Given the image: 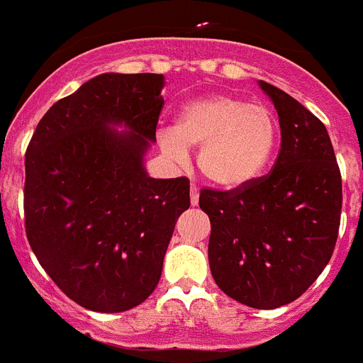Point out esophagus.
<instances>
[{
  "instance_id": "esophagus-1",
  "label": "esophagus",
  "mask_w": 363,
  "mask_h": 363,
  "mask_svg": "<svg viewBox=\"0 0 363 363\" xmlns=\"http://www.w3.org/2000/svg\"><path fill=\"white\" fill-rule=\"evenodd\" d=\"M198 200H200V191L194 184L191 185V203L192 205H198Z\"/></svg>"
}]
</instances>
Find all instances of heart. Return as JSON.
Returning <instances> with one entry per match:
<instances>
[{
	"mask_svg": "<svg viewBox=\"0 0 363 363\" xmlns=\"http://www.w3.org/2000/svg\"><path fill=\"white\" fill-rule=\"evenodd\" d=\"M278 143V120L264 104L233 94L192 99L176 112L172 129L158 133L167 158L184 163L191 147L198 169L221 189H242L264 174Z\"/></svg>",
	"mask_w": 363,
	"mask_h": 363,
	"instance_id": "obj_1",
	"label": "heart"
}]
</instances>
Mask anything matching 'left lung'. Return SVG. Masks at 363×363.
Instances as JSON below:
<instances>
[{"label":"left lung","mask_w":363,"mask_h":363,"mask_svg":"<svg viewBox=\"0 0 363 363\" xmlns=\"http://www.w3.org/2000/svg\"><path fill=\"white\" fill-rule=\"evenodd\" d=\"M278 112L281 147L267 176L200 194L211 220L209 265L227 296L277 309L306 293L338 238L342 176L325 125L278 86L258 82Z\"/></svg>","instance_id":"left-lung-1"}]
</instances>
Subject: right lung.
Segmentation results:
<instances>
[{
  "label": "right lung",
  "instance_id": "obj_1",
  "mask_svg": "<svg viewBox=\"0 0 363 363\" xmlns=\"http://www.w3.org/2000/svg\"><path fill=\"white\" fill-rule=\"evenodd\" d=\"M163 74H99L60 99L25 154V229L54 284L76 303L121 313L152 294L189 179L147 174Z\"/></svg>",
  "mask_w": 363,
  "mask_h": 363
}]
</instances>
